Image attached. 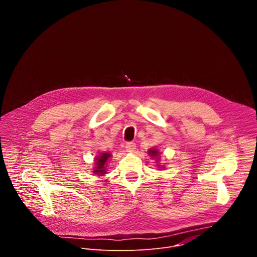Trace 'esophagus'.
Instances as JSON below:
<instances>
[{
  "label": "esophagus",
  "mask_w": 257,
  "mask_h": 257,
  "mask_svg": "<svg viewBox=\"0 0 257 257\" xmlns=\"http://www.w3.org/2000/svg\"><path fill=\"white\" fill-rule=\"evenodd\" d=\"M125 148H126V151L128 153H132L136 150V145H135L134 142H127L126 145H125Z\"/></svg>",
  "instance_id": "1"
}]
</instances>
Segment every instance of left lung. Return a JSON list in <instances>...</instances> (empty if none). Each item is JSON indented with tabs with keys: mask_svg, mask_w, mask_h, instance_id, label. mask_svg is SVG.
<instances>
[{
	"mask_svg": "<svg viewBox=\"0 0 257 257\" xmlns=\"http://www.w3.org/2000/svg\"><path fill=\"white\" fill-rule=\"evenodd\" d=\"M149 154H150V156L153 157V158H158V157L160 156L159 151L156 150V149H151V150L149 151ZM158 160H159V159H158ZM159 166H160V165H159Z\"/></svg>",
	"mask_w": 257,
	"mask_h": 257,
	"instance_id": "1",
	"label": "left lung"
}]
</instances>
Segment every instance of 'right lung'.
<instances>
[{
	"label": "right lung",
	"mask_w": 257,
	"mask_h": 257,
	"mask_svg": "<svg viewBox=\"0 0 257 257\" xmlns=\"http://www.w3.org/2000/svg\"><path fill=\"white\" fill-rule=\"evenodd\" d=\"M112 157L111 154L108 153H103V154H100L97 158H95V167H94V170H93V174L94 175H98V176H102L103 174H105V164L107 162V160Z\"/></svg>",
	"instance_id": "right-lung-1"
}]
</instances>
